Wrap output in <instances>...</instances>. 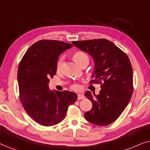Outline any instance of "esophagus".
I'll return each mask as SVG.
<instances>
[{
    "label": "esophagus",
    "mask_w": 150,
    "mask_h": 150,
    "mask_svg": "<svg viewBox=\"0 0 150 150\" xmlns=\"http://www.w3.org/2000/svg\"><path fill=\"white\" fill-rule=\"evenodd\" d=\"M85 99V96L83 95H82V94H79L78 95V100H83Z\"/></svg>",
    "instance_id": "obj_1"
}]
</instances>
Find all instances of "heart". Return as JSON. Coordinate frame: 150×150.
Masks as SVG:
<instances>
[{"label": "heart", "instance_id": "1", "mask_svg": "<svg viewBox=\"0 0 150 150\" xmlns=\"http://www.w3.org/2000/svg\"><path fill=\"white\" fill-rule=\"evenodd\" d=\"M74 61H75L76 63H77L78 65H79L80 66H82L84 63H89V57L88 55L86 54L85 52H83V51H76L72 55ZM63 57H60L58 59L56 65V69L57 72H60L61 71V69H62V65H63ZM71 88L74 90H76V91H78V90L80 89V86L77 84H74L71 86Z\"/></svg>", "mask_w": 150, "mask_h": 150}]
</instances>
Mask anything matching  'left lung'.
<instances>
[{
  "label": "left lung",
  "instance_id": "left-lung-1",
  "mask_svg": "<svg viewBox=\"0 0 150 150\" xmlns=\"http://www.w3.org/2000/svg\"><path fill=\"white\" fill-rule=\"evenodd\" d=\"M94 61L91 83L101 84L102 89L96 96L89 91L85 96L92 102V108L85 113L88 122L105 126L121 115L133 93V71L130 61L124 52L106 39L71 42Z\"/></svg>",
  "mask_w": 150,
  "mask_h": 150
}]
</instances>
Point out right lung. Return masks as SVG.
Here are the masks:
<instances>
[{
	"label": "right lung",
	"instance_id": "obj_1",
	"mask_svg": "<svg viewBox=\"0 0 150 150\" xmlns=\"http://www.w3.org/2000/svg\"><path fill=\"white\" fill-rule=\"evenodd\" d=\"M72 44L57 40H40L28 49L18 69L20 100L33 120L51 126L63 121L69 105L77 100L75 93L50 91V78L56 74L58 57Z\"/></svg>",
	"mask_w": 150,
	"mask_h": 150
}]
</instances>
